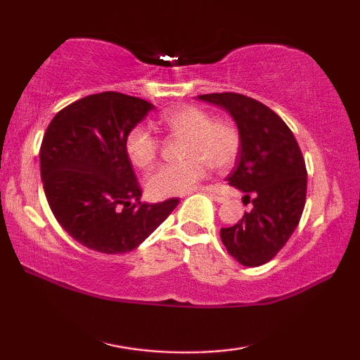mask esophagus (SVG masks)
Returning a JSON list of instances; mask_svg holds the SVG:
<instances>
[{
  "label": "esophagus",
  "instance_id": "esophagus-1",
  "mask_svg": "<svg viewBox=\"0 0 360 360\" xmlns=\"http://www.w3.org/2000/svg\"><path fill=\"white\" fill-rule=\"evenodd\" d=\"M198 191H202L206 195H210V197L214 200V202H217V203H224L225 202V197H222V195H219L212 187H200Z\"/></svg>",
  "mask_w": 360,
  "mask_h": 360
}]
</instances>
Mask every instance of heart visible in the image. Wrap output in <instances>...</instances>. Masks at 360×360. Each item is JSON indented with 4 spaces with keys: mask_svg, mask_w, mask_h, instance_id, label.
<instances>
[{
    "mask_svg": "<svg viewBox=\"0 0 360 360\" xmlns=\"http://www.w3.org/2000/svg\"><path fill=\"white\" fill-rule=\"evenodd\" d=\"M158 125L186 139L182 144L184 160L163 165L149 176L148 191L155 198L191 192L206 178L210 165L225 169L238 157L241 138L236 127L227 120H211L200 108L168 109L158 117ZM125 152L136 168L148 169L157 158L158 141L143 127H135L127 135Z\"/></svg>",
    "mask_w": 360,
    "mask_h": 360,
    "instance_id": "heart-1",
    "label": "heart"
}]
</instances>
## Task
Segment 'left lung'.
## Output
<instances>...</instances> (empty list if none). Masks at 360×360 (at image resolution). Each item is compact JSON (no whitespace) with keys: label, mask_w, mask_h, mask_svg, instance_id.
Returning <instances> with one entry per match:
<instances>
[{"label":"left lung","mask_w":360,"mask_h":360,"mask_svg":"<svg viewBox=\"0 0 360 360\" xmlns=\"http://www.w3.org/2000/svg\"><path fill=\"white\" fill-rule=\"evenodd\" d=\"M197 98L225 109L238 127L241 148L227 181L245 192L243 203H252L238 224L221 229V240L241 265H264L300 222L307 200L302 150L284 120L257 100L231 92Z\"/></svg>","instance_id":"left-lung-1"}]
</instances>
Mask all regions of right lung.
<instances>
[{"label":"right lung","mask_w":360,"mask_h":360,"mask_svg":"<svg viewBox=\"0 0 360 360\" xmlns=\"http://www.w3.org/2000/svg\"><path fill=\"white\" fill-rule=\"evenodd\" d=\"M154 105L119 92L89 95L56 114L42 138L41 179L71 238L103 254L138 248L179 200L143 203L125 139Z\"/></svg>","instance_id":"obj_1"}]
</instances>
